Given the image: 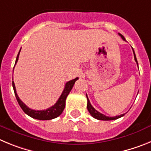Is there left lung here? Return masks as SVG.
<instances>
[{
  "mask_svg": "<svg viewBox=\"0 0 151 151\" xmlns=\"http://www.w3.org/2000/svg\"><path fill=\"white\" fill-rule=\"evenodd\" d=\"M119 35L121 36V38H122V39L125 41V38L123 37V35H122L119 34ZM133 54H134V60H135V62L137 63V65H138V61H137V59H136V56H135V54H134V50H133ZM86 97H87V99H88V104H87L88 110V112L90 113L91 115L94 117V118L97 119H99V120H114V119H117L120 118V117L123 116H124V114H122V115H119V116H114V117L106 116L104 115V114L101 113L100 112L97 111V110H96L95 109H94V108L92 106V105L91 104V103H90V101H89V99H88V97L87 94H86Z\"/></svg>",
  "mask_w": 151,
  "mask_h": 151,
  "instance_id": "left-lung-1",
  "label": "left lung"
}]
</instances>
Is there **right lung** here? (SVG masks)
<instances>
[{
  "label": "right lung",
  "mask_w": 151,
  "mask_h": 151,
  "mask_svg": "<svg viewBox=\"0 0 151 151\" xmlns=\"http://www.w3.org/2000/svg\"><path fill=\"white\" fill-rule=\"evenodd\" d=\"M21 49L19 51V54L17 57V60H16L15 65L17 64V61L19 59V53H20ZM14 69V67H13ZM78 78H76L73 80H70L67 83H66L65 85V88H64V90L63 91L62 94L60 95V97H59L58 101H57L55 104L53 105L52 106L49 107L48 109H47L45 110H32L30 108L28 107L20 99L19 97H18L17 94V91H16V87L15 84L13 81V91H14V93H15L16 98L17 100V102L19 104L20 107L22 108V110H23L24 113H26L28 116H31L32 118L36 119H39V120H50V119H55L57 117L59 116L61 113L63 111L65 106H66V99L67 97L68 94H69L70 91L73 88V85H74L76 81L78 80Z\"/></svg>",
  "instance_id": "add662e5"
}]
</instances>
